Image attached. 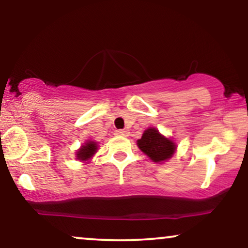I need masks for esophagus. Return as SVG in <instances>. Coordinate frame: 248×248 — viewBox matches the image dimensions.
<instances>
[{
	"label": "esophagus",
	"instance_id": "34e87169",
	"mask_svg": "<svg viewBox=\"0 0 248 248\" xmlns=\"http://www.w3.org/2000/svg\"><path fill=\"white\" fill-rule=\"evenodd\" d=\"M128 134H129V133H128L127 130H117V131H115V135H118V136L127 137Z\"/></svg>",
	"mask_w": 248,
	"mask_h": 248
}]
</instances>
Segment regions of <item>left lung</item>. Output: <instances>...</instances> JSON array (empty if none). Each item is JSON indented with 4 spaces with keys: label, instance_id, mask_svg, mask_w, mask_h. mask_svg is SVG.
Instances as JSON below:
<instances>
[{
    "label": "left lung",
    "instance_id": "obj_1",
    "mask_svg": "<svg viewBox=\"0 0 248 248\" xmlns=\"http://www.w3.org/2000/svg\"><path fill=\"white\" fill-rule=\"evenodd\" d=\"M137 146L155 163H164L173 156L177 145L171 138L163 136L156 128L150 127L143 133Z\"/></svg>",
    "mask_w": 248,
    "mask_h": 248
}]
</instances>
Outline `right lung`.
<instances>
[{"label":"right lung","instance_id":"add662e5","mask_svg":"<svg viewBox=\"0 0 248 248\" xmlns=\"http://www.w3.org/2000/svg\"><path fill=\"white\" fill-rule=\"evenodd\" d=\"M98 151V143L95 140H86L76 152V158L80 162L87 163Z\"/></svg>","mask_w":248,"mask_h":248}]
</instances>
